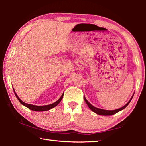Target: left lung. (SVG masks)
Here are the masks:
<instances>
[{"label": "left lung", "instance_id": "left-lung-1", "mask_svg": "<svg viewBox=\"0 0 146 146\" xmlns=\"http://www.w3.org/2000/svg\"><path fill=\"white\" fill-rule=\"evenodd\" d=\"M133 95L132 96V97L131 98V99L129 100V102H128L126 104H125V106H123V107L120 108L119 109H117V110H112V111H110V110H102V109H99V108H97L95 107V106H93L91 104L88 102V101L86 100V98H85V97H84V100L86 103L87 104V105L88 106V107L90 108V110L92 111H93L94 113H97V114L98 115H104V116H109V115H115V113H117L118 112H119L120 111L123 110V109L125 108L127 106V105L129 104V102H131V99L133 98Z\"/></svg>", "mask_w": 146, "mask_h": 146}]
</instances>
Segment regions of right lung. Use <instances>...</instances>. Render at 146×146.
<instances>
[{"mask_svg":"<svg viewBox=\"0 0 146 146\" xmlns=\"http://www.w3.org/2000/svg\"><path fill=\"white\" fill-rule=\"evenodd\" d=\"M14 91V93L16 97L17 98V99L19 100V101L20 102H21L22 104L24 105V106H26L28 108H29V110H31L32 111H48L49 110H51V109H52L53 108L55 107V106H57L59 103H60V101L62 100L63 98V96H64V93L62 95L61 97L59 98L58 100H56L55 102H54L53 104H49V105H46V106H35V105H32V104H26L25 102H24L23 101H22L21 99H20L19 97L17 96V95L15 93V91L13 90Z\"/></svg>","mask_w":146,"mask_h":146,"instance_id":"right-lung-1","label":"right lung"}]
</instances>
